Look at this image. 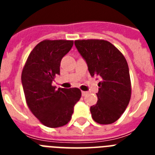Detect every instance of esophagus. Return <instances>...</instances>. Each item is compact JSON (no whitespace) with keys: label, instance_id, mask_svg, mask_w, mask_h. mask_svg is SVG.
I'll use <instances>...</instances> for the list:
<instances>
[{"label":"esophagus","instance_id":"obj_1","mask_svg":"<svg viewBox=\"0 0 155 155\" xmlns=\"http://www.w3.org/2000/svg\"><path fill=\"white\" fill-rule=\"evenodd\" d=\"M87 94V92H84V91H82V96L83 97H84V96H86V95Z\"/></svg>","mask_w":155,"mask_h":155}]
</instances>
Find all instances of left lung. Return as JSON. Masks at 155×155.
<instances>
[{
    "label": "left lung",
    "mask_w": 155,
    "mask_h": 155,
    "mask_svg": "<svg viewBox=\"0 0 155 155\" xmlns=\"http://www.w3.org/2000/svg\"><path fill=\"white\" fill-rule=\"evenodd\" d=\"M75 47L87 63L92 77L99 78L97 104L91 106L92 119L102 125L115 122L127 108L131 82L126 59L108 41L76 40Z\"/></svg>",
    "instance_id": "left-lung-1"
}]
</instances>
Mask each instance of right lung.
I'll return each instance as SVG.
<instances>
[{
  "label": "right lung",
  "instance_id": "add662e5",
  "mask_svg": "<svg viewBox=\"0 0 155 155\" xmlns=\"http://www.w3.org/2000/svg\"><path fill=\"white\" fill-rule=\"evenodd\" d=\"M72 46L69 40H44L30 52L23 68L21 84L28 107L47 127L67 125L81 97L77 87L56 89L52 85L54 77L60 75L62 58Z\"/></svg>",
  "mask_w": 155,
  "mask_h": 155
}]
</instances>
